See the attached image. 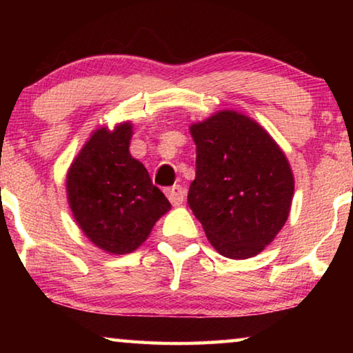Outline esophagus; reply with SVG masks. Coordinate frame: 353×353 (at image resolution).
Listing matches in <instances>:
<instances>
[{"label": "esophagus", "instance_id": "34e87169", "mask_svg": "<svg viewBox=\"0 0 353 353\" xmlns=\"http://www.w3.org/2000/svg\"><path fill=\"white\" fill-rule=\"evenodd\" d=\"M167 197L172 202V205H180L185 201V190L180 185H175L167 190Z\"/></svg>", "mask_w": 353, "mask_h": 353}]
</instances>
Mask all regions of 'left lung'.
<instances>
[{
  "label": "left lung",
  "instance_id": "1",
  "mask_svg": "<svg viewBox=\"0 0 353 353\" xmlns=\"http://www.w3.org/2000/svg\"><path fill=\"white\" fill-rule=\"evenodd\" d=\"M196 178L188 204L207 239L228 259L262 252L286 223L294 175L279 144L254 119L219 110L191 123Z\"/></svg>",
  "mask_w": 353,
  "mask_h": 353
}]
</instances>
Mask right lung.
<instances>
[{"instance_id":"right-lung-1","label":"right lung","mask_w":353,"mask_h":353,"mask_svg":"<svg viewBox=\"0 0 353 353\" xmlns=\"http://www.w3.org/2000/svg\"><path fill=\"white\" fill-rule=\"evenodd\" d=\"M132 137V122L94 130L65 176L77 225L96 248L112 255L137 250L170 210L146 167L130 154Z\"/></svg>"}]
</instances>
